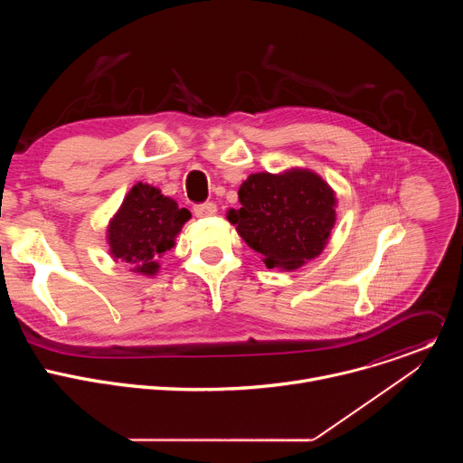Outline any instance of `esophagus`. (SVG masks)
I'll list each match as a JSON object with an SVG mask.
<instances>
[{"instance_id": "obj_1", "label": "esophagus", "mask_w": 463, "mask_h": 463, "mask_svg": "<svg viewBox=\"0 0 463 463\" xmlns=\"http://www.w3.org/2000/svg\"><path fill=\"white\" fill-rule=\"evenodd\" d=\"M194 214L197 218H209V216H214L216 214V205L213 202H205V203H200V205H194Z\"/></svg>"}]
</instances>
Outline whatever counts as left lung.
<instances>
[{
    "instance_id": "8db88e82",
    "label": "left lung",
    "mask_w": 463,
    "mask_h": 463,
    "mask_svg": "<svg viewBox=\"0 0 463 463\" xmlns=\"http://www.w3.org/2000/svg\"><path fill=\"white\" fill-rule=\"evenodd\" d=\"M238 195L241 207L227 218L269 269H297L318 256L335 225V194L309 170L252 174Z\"/></svg>"
}]
</instances>
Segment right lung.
<instances>
[{
	"label": "right lung",
	"mask_w": 463,
	"mask_h": 463,
	"mask_svg": "<svg viewBox=\"0 0 463 463\" xmlns=\"http://www.w3.org/2000/svg\"><path fill=\"white\" fill-rule=\"evenodd\" d=\"M190 218L170 197L156 186L137 183L108 227V241L113 258L122 260L141 275H156L157 260L174 247V238Z\"/></svg>",
	"instance_id": "right-lung-1"
}]
</instances>
